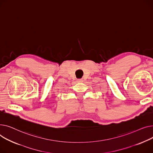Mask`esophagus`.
Returning <instances> with one entry per match:
<instances>
[{"mask_svg":"<svg viewBox=\"0 0 153 153\" xmlns=\"http://www.w3.org/2000/svg\"><path fill=\"white\" fill-rule=\"evenodd\" d=\"M76 82L78 83H81V82H83V79H77Z\"/></svg>","mask_w":153,"mask_h":153,"instance_id":"obj_1","label":"esophagus"}]
</instances>
